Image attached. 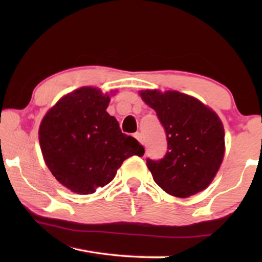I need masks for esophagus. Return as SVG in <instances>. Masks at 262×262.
I'll return each instance as SVG.
<instances>
[{
    "label": "esophagus",
    "instance_id": "obj_1",
    "mask_svg": "<svg viewBox=\"0 0 262 262\" xmlns=\"http://www.w3.org/2000/svg\"><path fill=\"white\" fill-rule=\"evenodd\" d=\"M134 137L137 139V141L141 143V144H143V136H142V134H139V132H136V134L134 135Z\"/></svg>",
    "mask_w": 262,
    "mask_h": 262
}]
</instances>
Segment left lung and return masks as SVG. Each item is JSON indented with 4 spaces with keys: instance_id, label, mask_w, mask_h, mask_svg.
<instances>
[{
    "instance_id": "obj_1",
    "label": "left lung",
    "mask_w": 262,
    "mask_h": 262,
    "mask_svg": "<svg viewBox=\"0 0 262 262\" xmlns=\"http://www.w3.org/2000/svg\"><path fill=\"white\" fill-rule=\"evenodd\" d=\"M166 131L168 150L159 161L146 159L154 181L178 198H187L211 184L224 156L220 117L198 99L177 91H142Z\"/></svg>"
}]
</instances>
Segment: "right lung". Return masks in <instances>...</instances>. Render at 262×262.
I'll return each mask as SVG.
<instances>
[{
  "label": "right lung",
  "instance_id": "add662e5",
  "mask_svg": "<svg viewBox=\"0 0 262 262\" xmlns=\"http://www.w3.org/2000/svg\"><path fill=\"white\" fill-rule=\"evenodd\" d=\"M110 95L81 87L63 96L42 118L39 143L46 166L57 181L78 194H91L110 184L130 156L144 148L121 132L106 112Z\"/></svg>",
  "mask_w": 262,
  "mask_h": 262
}]
</instances>
